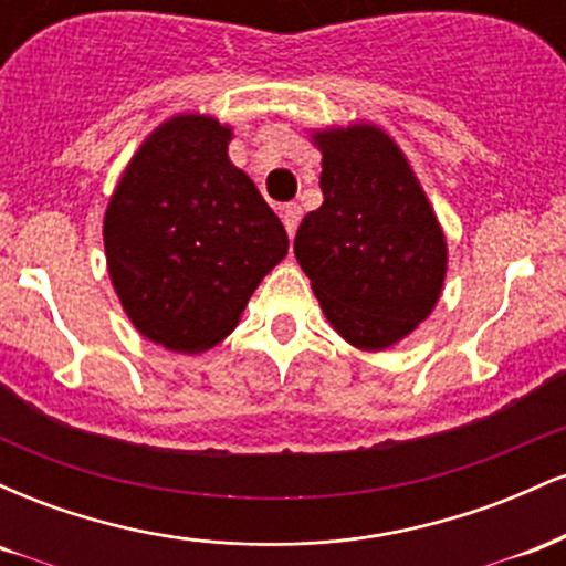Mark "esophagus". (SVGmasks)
I'll return each mask as SVG.
<instances>
[{
  "instance_id": "esophagus-1",
  "label": "esophagus",
  "mask_w": 566,
  "mask_h": 566,
  "mask_svg": "<svg viewBox=\"0 0 566 566\" xmlns=\"http://www.w3.org/2000/svg\"><path fill=\"white\" fill-rule=\"evenodd\" d=\"M301 216H303L301 205H287V207H282V220H284V229H287V237H290V239L295 237L297 223H301Z\"/></svg>"
}]
</instances>
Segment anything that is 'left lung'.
<instances>
[{"label":"left lung","instance_id":"left-lung-1","mask_svg":"<svg viewBox=\"0 0 566 566\" xmlns=\"http://www.w3.org/2000/svg\"><path fill=\"white\" fill-rule=\"evenodd\" d=\"M319 210L303 218L295 258L324 316L350 346L382 350L441 295L447 242L399 146L375 125L314 133Z\"/></svg>","mask_w":566,"mask_h":566}]
</instances>
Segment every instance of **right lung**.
I'll use <instances>...</instances> for the list:
<instances>
[{"instance_id": "obj_1", "label": "right lung", "mask_w": 566, "mask_h": 566, "mask_svg": "<svg viewBox=\"0 0 566 566\" xmlns=\"http://www.w3.org/2000/svg\"><path fill=\"white\" fill-rule=\"evenodd\" d=\"M231 127L180 114L154 129L122 175L103 242L112 284L140 335L199 354L239 324L287 231L229 159Z\"/></svg>"}]
</instances>
